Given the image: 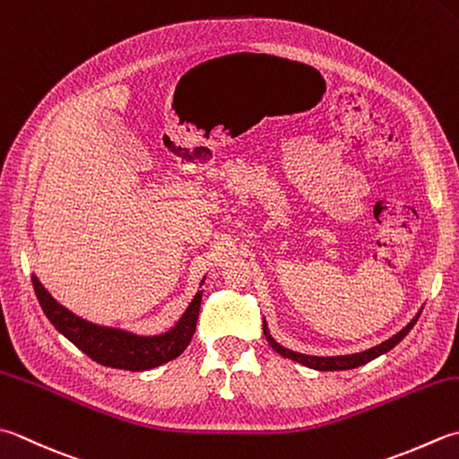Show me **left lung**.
<instances>
[{
	"instance_id": "1",
	"label": "left lung",
	"mask_w": 459,
	"mask_h": 459,
	"mask_svg": "<svg viewBox=\"0 0 459 459\" xmlns=\"http://www.w3.org/2000/svg\"><path fill=\"white\" fill-rule=\"evenodd\" d=\"M420 314H421V312L416 314V318L411 320L406 328L400 330L398 334L392 336L390 340H385V342H382V344H378V346H374V348H370V350H364V352L346 354V356H308V354L294 352V350H289V348H284V346H281V344L276 342V340L271 336V332H268L266 322H263V330H264V336H266V340H268V344H271L278 354L284 356V358H290V360H294V362H300L302 366H308V368H312V370H320V372H328V370H352V368H358V366H362V364H366V362H370V360H374V358H378V356H382V354H385V352H390V350H392L394 346L400 344L402 340L406 338L408 332H410L411 328H414V325H416L418 318H420Z\"/></svg>"
}]
</instances>
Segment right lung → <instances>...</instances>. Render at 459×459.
I'll list each match as a JSON object with an SVG mask.
<instances>
[{
    "mask_svg": "<svg viewBox=\"0 0 459 459\" xmlns=\"http://www.w3.org/2000/svg\"><path fill=\"white\" fill-rule=\"evenodd\" d=\"M31 282L45 316L49 318L51 325L56 326L69 342H74L81 352H85L97 364L131 372L151 370V368L175 360L177 356H181L185 352V348L191 342V338L195 334L203 299V290L196 292L181 320H178L173 328L167 330L165 334L139 336L127 330L99 326L93 325V322L83 320L53 299L35 274L31 276Z\"/></svg>",
    "mask_w": 459,
    "mask_h": 459,
    "instance_id": "obj_1",
    "label": "right lung"
}]
</instances>
